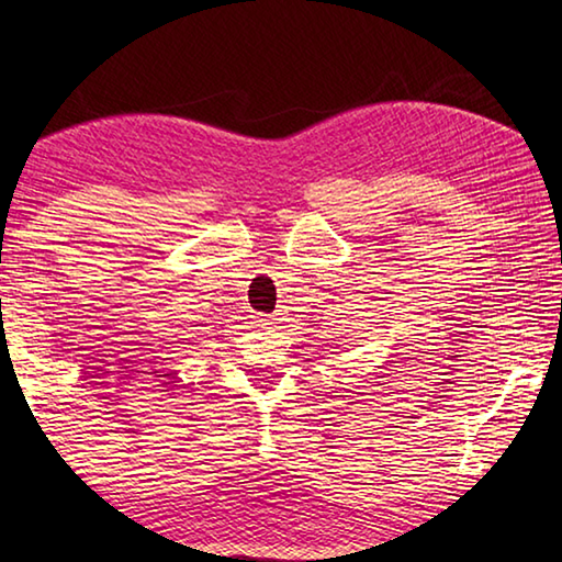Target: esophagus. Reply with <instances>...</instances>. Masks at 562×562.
Returning <instances> with one entry per match:
<instances>
[{"instance_id": "obj_1", "label": "esophagus", "mask_w": 562, "mask_h": 562, "mask_svg": "<svg viewBox=\"0 0 562 562\" xmlns=\"http://www.w3.org/2000/svg\"><path fill=\"white\" fill-rule=\"evenodd\" d=\"M270 321H272V326H278V328H284V326H282V321H284V318H282L280 314H274V316H270Z\"/></svg>"}]
</instances>
